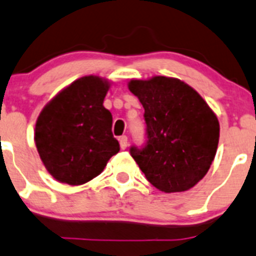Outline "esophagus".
I'll use <instances>...</instances> for the list:
<instances>
[{"mask_svg":"<svg viewBox=\"0 0 256 256\" xmlns=\"http://www.w3.org/2000/svg\"><path fill=\"white\" fill-rule=\"evenodd\" d=\"M118 141H120V148H122V150H125V148H128V136H121V138H118Z\"/></svg>","mask_w":256,"mask_h":256,"instance_id":"obj_1","label":"esophagus"}]
</instances>
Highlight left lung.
<instances>
[{"label": "left lung", "instance_id": "obj_1", "mask_svg": "<svg viewBox=\"0 0 256 256\" xmlns=\"http://www.w3.org/2000/svg\"><path fill=\"white\" fill-rule=\"evenodd\" d=\"M128 90L145 108V146L130 154L148 182L164 192H181L209 171L219 144L216 115L184 81L166 76L131 80Z\"/></svg>", "mask_w": 256, "mask_h": 256}]
</instances>
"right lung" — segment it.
I'll return each mask as SVG.
<instances>
[{
	"label": "right lung",
	"instance_id": "right-lung-1",
	"mask_svg": "<svg viewBox=\"0 0 256 256\" xmlns=\"http://www.w3.org/2000/svg\"><path fill=\"white\" fill-rule=\"evenodd\" d=\"M110 82L84 76L60 91L37 118L34 144L46 170L57 181L82 185L102 172L120 151L112 115L104 108Z\"/></svg>",
	"mask_w": 256,
	"mask_h": 256
}]
</instances>
